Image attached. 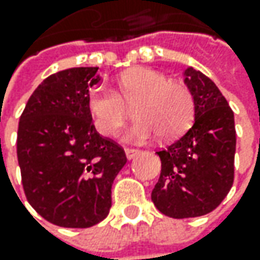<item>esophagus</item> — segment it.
Listing matches in <instances>:
<instances>
[{
  "label": "esophagus",
  "mask_w": 260,
  "mask_h": 260,
  "mask_svg": "<svg viewBox=\"0 0 260 260\" xmlns=\"http://www.w3.org/2000/svg\"><path fill=\"white\" fill-rule=\"evenodd\" d=\"M125 154H126L128 159H132L135 155H138L139 149H135V148H125Z\"/></svg>",
  "instance_id": "1"
}]
</instances>
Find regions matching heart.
<instances>
[{
  "mask_svg": "<svg viewBox=\"0 0 260 260\" xmlns=\"http://www.w3.org/2000/svg\"><path fill=\"white\" fill-rule=\"evenodd\" d=\"M135 101L137 121L126 132L132 142H147L157 134L162 139H174L183 135L194 119L196 101L190 87L149 68H132L121 73L115 92L102 86L92 87L86 106L96 131L103 137H112L125 122L126 105Z\"/></svg>",
  "mask_w": 260,
  "mask_h": 260,
  "instance_id": "b5f03b06",
  "label": "heart"
}]
</instances>
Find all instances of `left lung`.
I'll list each match as a JSON object with an SVG mask.
<instances>
[{
  "label": "left lung",
  "instance_id": "1",
  "mask_svg": "<svg viewBox=\"0 0 260 260\" xmlns=\"http://www.w3.org/2000/svg\"><path fill=\"white\" fill-rule=\"evenodd\" d=\"M185 85L196 101V119L181 138L157 151L161 174L152 203L173 219L199 217L213 211L235 180V116L219 87L202 72L188 68Z\"/></svg>",
  "mask_w": 260,
  "mask_h": 260
}]
</instances>
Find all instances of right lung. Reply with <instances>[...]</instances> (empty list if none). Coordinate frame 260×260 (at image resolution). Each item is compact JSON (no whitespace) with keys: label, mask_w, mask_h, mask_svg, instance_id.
Returning a JSON list of instances; mask_svg holds the SVG:
<instances>
[{"label":"right lung","mask_w":260,"mask_h":260,"mask_svg":"<svg viewBox=\"0 0 260 260\" xmlns=\"http://www.w3.org/2000/svg\"><path fill=\"white\" fill-rule=\"evenodd\" d=\"M98 68L61 70L41 82L24 108L17 157L24 194L43 219L86 229L112 206L115 177L126 164L123 148L94 129L87 112Z\"/></svg>","instance_id":"add662e5"}]
</instances>
